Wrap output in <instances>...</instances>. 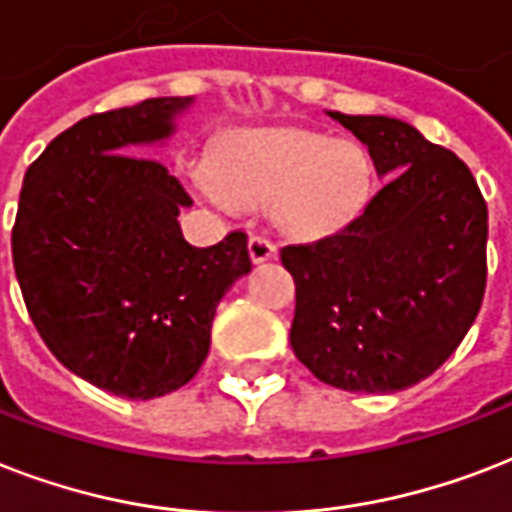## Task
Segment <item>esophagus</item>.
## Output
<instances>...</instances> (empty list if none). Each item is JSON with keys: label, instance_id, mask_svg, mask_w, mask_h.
Returning a JSON list of instances; mask_svg holds the SVG:
<instances>
[{"label": "esophagus", "instance_id": "1", "mask_svg": "<svg viewBox=\"0 0 512 512\" xmlns=\"http://www.w3.org/2000/svg\"><path fill=\"white\" fill-rule=\"evenodd\" d=\"M248 251H251L253 264H264V261L275 259L277 248H275V245H272V243H269L267 237L253 235L251 240H248Z\"/></svg>", "mask_w": 512, "mask_h": 512}]
</instances>
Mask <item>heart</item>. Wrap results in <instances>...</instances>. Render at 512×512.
Returning <instances> with one entry per match:
<instances>
[{"instance_id": "b5f03b06", "label": "heart", "mask_w": 512, "mask_h": 512, "mask_svg": "<svg viewBox=\"0 0 512 512\" xmlns=\"http://www.w3.org/2000/svg\"><path fill=\"white\" fill-rule=\"evenodd\" d=\"M197 184L221 205L269 202L280 232L318 240L363 213L374 168L355 141H331L301 128H248L221 141Z\"/></svg>"}]
</instances>
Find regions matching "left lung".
<instances>
[{
  "label": "left lung",
  "instance_id": "obj_1",
  "mask_svg": "<svg viewBox=\"0 0 512 512\" xmlns=\"http://www.w3.org/2000/svg\"><path fill=\"white\" fill-rule=\"evenodd\" d=\"M328 117L368 146L387 184L350 227L280 251L296 283L291 347L320 382L387 395L441 368L473 326L489 211L465 162L414 125Z\"/></svg>",
  "mask_w": 512,
  "mask_h": 512
}]
</instances>
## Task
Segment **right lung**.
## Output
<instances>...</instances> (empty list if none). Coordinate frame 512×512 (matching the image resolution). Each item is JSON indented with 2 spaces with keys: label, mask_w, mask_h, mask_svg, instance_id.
Returning <instances> with one entry per match:
<instances>
[{
  "label": "right lung",
  "mask_w": 512,
  "mask_h": 512,
  "mask_svg": "<svg viewBox=\"0 0 512 512\" xmlns=\"http://www.w3.org/2000/svg\"><path fill=\"white\" fill-rule=\"evenodd\" d=\"M194 98H146L63 130L26 170L13 227L23 301L55 358L95 387L149 400L184 387L213 315L251 272L248 237L184 240L192 197L133 146L173 136Z\"/></svg>",
  "instance_id": "1"
}]
</instances>
